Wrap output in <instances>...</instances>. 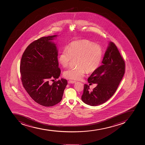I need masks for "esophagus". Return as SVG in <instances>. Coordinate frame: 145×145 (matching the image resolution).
Wrapping results in <instances>:
<instances>
[{
  "label": "esophagus",
  "instance_id": "1",
  "mask_svg": "<svg viewBox=\"0 0 145 145\" xmlns=\"http://www.w3.org/2000/svg\"><path fill=\"white\" fill-rule=\"evenodd\" d=\"M75 82H76V81H73V80H69L68 81V83H69V84H74Z\"/></svg>",
  "mask_w": 145,
  "mask_h": 145
}]
</instances>
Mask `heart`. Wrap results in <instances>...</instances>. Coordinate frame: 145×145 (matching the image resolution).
<instances>
[{"label": "heart", "instance_id": "b5f03b06", "mask_svg": "<svg viewBox=\"0 0 145 145\" xmlns=\"http://www.w3.org/2000/svg\"><path fill=\"white\" fill-rule=\"evenodd\" d=\"M103 56V50L101 46L88 40L73 41L61 52L59 61L63 67H67L74 59H77L75 69H69L64 72L66 78L80 80L84 76L86 71L91 73L101 66Z\"/></svg>", "mask_w": 145, "mask_h": 145}]
</instances>
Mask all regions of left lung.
Wrapping results in <instances>:
<instances>
[{"label": "left lung", "instance_id": "obj_1", "mask_svg": "<svg viewBox=\"0 0 145 145\" xmlns=\"http://www.w3.org/2000/svg\"><path fill=\"white\" fill-rule=\"evenodd\" d=\"M101 65L88 79L90 84L96 87L90 91L89 86L84 85L81 99L91 106H97L106 102L114 95L125 73V62L116 44L109 42Z\"/></svg>", "mask_w": 145, "mask_h": 145}]
</instances>
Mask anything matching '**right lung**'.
Listing matches in <instances>:
<instances>
[{"label": "right lung", "instance_id": "add662e5", "mask_svg": "<svg viewBox=\"0 0 145 145\" xmlns=\"http://www.w3.org/2000/svg\"><path fill=\"white\" fill-rule=\"evenodd\" d=\"M57 35L42 37L28 46L22 54L20 72L22 85L31 98L44 106L59 103L68 84L61 78L52 84L49 80L59 77L58 50L52 41Z\"/></svg>", "mask_w": 145, "mask_h": 145}]
</instances>
